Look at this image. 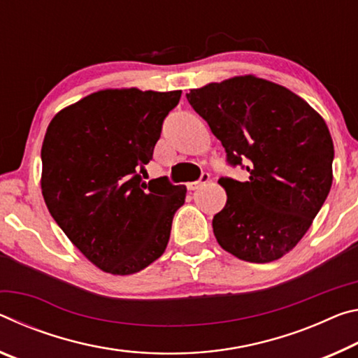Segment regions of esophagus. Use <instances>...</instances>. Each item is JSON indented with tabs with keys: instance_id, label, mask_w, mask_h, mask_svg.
Returning <instances> with one entry per match:
<instances>
[{
	"instance_id": "34e87169",
	"label": "esophagus",
	"mask_w": 358,
	"mask_h": 358,
	"mask_svg": "<svg viewBox=\"0 0 358 358\" xmlns=\"http://www.w3.org/2000/svg\"><path fill=\"white\" fill-rule=\"evenodd\" d=\"M208 180H209V174L208 173H203L201 178L198 179L196 182H189V184H187V189H189V190H196V189H200L203 184H206Z\"/></svg>"
}]
</instances>
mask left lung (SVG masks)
<instances>
[{
    "label": "left lung",
    "instance_id": "left-lung-1",
    "mask_svg": "<svg viewBox=\"0 0 358 358\" xmlns=\"http://www.w3.org/2000/svg\"><path fill=\"white\" fill-rule=\"evenodd\" d=\"M208 122L230 165L248 163L249 179H219L225 208L214 215L220 248L250 263L284 257L300 243L333 182V139L325 120L303 98L257 76L187 93Z\"/></svg>",
    "mask_w": 358,
    "mask_h": 358
}]
</instances>
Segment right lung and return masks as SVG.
Segmentation results:
<instances>
[{"label":"right lung","mask_w":358,"mask_h":358,"mask_svg":"<svg viewBox=\"0 0 358 358\" xmlns=\"http://www.w3.org/2000/svg\"><path fill=\"white\" fill-rule=\"evenodd\" d=\"M180 90L106 89L57 113L41 149L54 220L93 265L127 276L165 252L185 185L141 180Z\"/></svg>","instance_id":"right-lung-1"}]
</instances>
